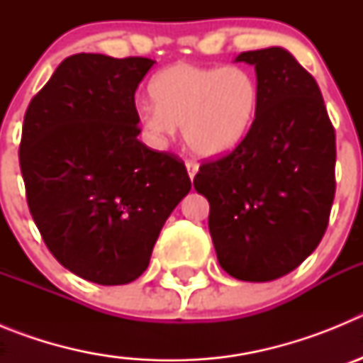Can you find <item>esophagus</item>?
Here are the masks:
<instances>
[{
    "label": "esophagus",
    "mask_w": 363,
    "mask_h": 363,
    "mask_svg": "<svg viewBox=\"0 0 363 363\" xmlns=\"http://www.w3.org/2000/svg\"><path fill=\"white\" fill-rule=\"evenodd\" d=\"M185 167H187V174H189V178L191 179H194V176H196V172H198V163L196 162H192V160H187V162H185Z\"/></svg>",
    "instance_id": "34e87169"
}]
</instances>
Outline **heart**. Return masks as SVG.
Wrapping results in <instances>:
<instances>
[{"label": "heart", "instance_id": "b5f03b06", "mask_svg": "<svg viewBox=\"0 0 363 363\" xmlns=\"http://www.w3.org/2000/svg\"><path fill=\"white\" fill-rule=\"evenodd\" d=\"M154 105H143L140 125L154 142L184 127L189 149L201 158L233 152L251 130L259 105L255 76L242 67L178 63L150 82Z\"/></svg>", "mask_w": 363, "mask_h": 363}]
</instances>
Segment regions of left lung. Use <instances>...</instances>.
I'll list each match as a JSON object with an SVG mask.
<instances>
[{
	"label": "left lung",
	"instance_id": "1",
	"mask_svg": "<svg viewBox=\"0 0 363 363\" xmlns=\"http://www.w3.org/2000/svg\"><path fill=\"white\" fill-rule=\"evenodd\" d=\"M255 67L259 105L242 143L203 163L194 189L211 205L221 269L242 281L284 277L318 247L335 200V129L318 83L289 50L236 56Z\"/></svg>",
	"mask_w": 363,
	"mask_h": 363
}]
</instances>
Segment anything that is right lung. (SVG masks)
Here are the masks:
<instances>
[{
    "instance_id": "add662e5",
    "label": "right lung",
    "mask_w": 363,
    "mask_h": 363,
    "mask_svg": "<svg viewBox=\"0 0 363 363\" xmlns=\"http://www.w3.org/2000/svg\"><path fill=\"white\" fill-rule=\"evenodd\" d=\"M154 63L74 54L25 112L19 165L34 223L63 267L99 285L142 277L191 191L184 162L138 140L134 94Z\"/></svg>"
}]
</instances>
